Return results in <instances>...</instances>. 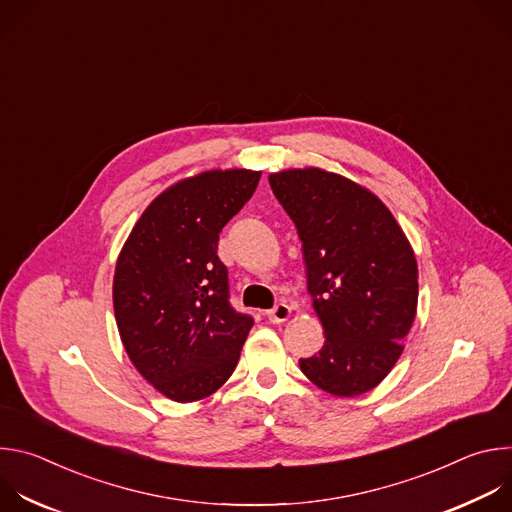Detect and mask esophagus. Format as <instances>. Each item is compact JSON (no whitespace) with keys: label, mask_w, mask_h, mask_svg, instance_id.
<instances>
[{"label":"esophagus","mask_w":512,"mask_h":512,"mask_svg":"<svg viewBox=\"0 0 512 512\" xmlns=\"http://www.w3.org/2000/svg\"><path fill=\"white\" fill-rule=\"evenodd\" d=\"M289 314H291V308H289L285 302H277V304L267 312V318H269L271 324H281V322H285V320L289 318Z\"/></svg>","instance_id":"1"}]
</instances>
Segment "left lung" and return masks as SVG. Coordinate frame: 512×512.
<instances>
[{"label": "left lung", "instance_id": "left-lung-1", "mask_svg": "<svg viewBox=\"0 0 512 512\" xmlns=\"http://www.w3.org/2000/svg\"><path fill=\"white\" fill-rule=\"evenodd\" d=\"M302 239L308 291L326 342L302 373L336 397L377 387L403 352L417 310V263L389 208L318 168L269 176Z\"/></svg>", "mask_w": 512, "mask_h": 512}]
</instances>
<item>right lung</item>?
Instances as JSON below:
<instances>
[{"label":"right lung","mask_w":512,"mask_h":512,"mask_svg":"<svg viewBox=\"0 0 512 512\" xmlns=\"http://www.w3.org/2000/svg\"><path fill=\"white\" fill-rule=\"evenodd\" d=\"M261 172L212 170L160 194L133 227L115 267L113 308L141 377L172 401L208 397L235 371L253 316L231 306L218 233L245 206Z\"/></svg>","instance_id":"add662e5"}]
</instances>
